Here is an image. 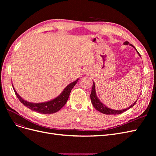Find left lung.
<instances>
[{
	"label": "left lung",
	"instance_id": "1",
	"mask_svg": "<svg viewBox=\"0 0 156 156\" xmlns=\"http://www.w3.org/2000/svg\"><path fill=\"white\" fill-rule=\"evenodd\" d=\"M124 45H129L133 47L135 49V47L131 45V44H129L128 41H125L124 43ZM136 53H138V55L140 56V54L139 53V52L137 51L135 49ZM141 57V56H140ZM90 100H91V102L92 103V105L94 106V107L96 108V110H98V111H100V112L103 113V114H105V115H119L121 114V113L125 112L126 111L128 110L129 108H131L133 106L135 105V104L136 103V101H135L133 104L131 105H130L129 107H128L126 108H124V109H122V110H115V109H112V108H110L109 107H107L106 105H105L103 104V103H101V101H100V100H99V98H98L97 95H96V87H95V83L93 81V85H92V92L90 94Z\"/></svg>",
	"mask_w": 156,
	"mask_h": 156
}]
</instances>
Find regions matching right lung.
Here are the masks:
<instances>
[{
  "mask_svg": "<svg viewBox=\"0 0 156 156\" xmlns=\"http://www.w3.org/2000/svg\"><path fill=\"white\" fill-rule=\"evenodd\" d=\"M78 80L79 79H77L76 81L69 84L58 96L55 98L53 100L43 103H36L26 101L19 95L13 85L12 87L19 100L25 106L30 108L32 111H36L37 112L41 113V114H53V113L58 111L60 108H62L65 105L69 96L71 90H72V89L74 87L75 84H77Z\"/></svg>",
  "mask_w": 156,
  "mask_h": 156,
  "instance_id": "obj_1",
  "label": "right lung"
}]
</instances>
